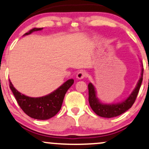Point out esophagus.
I'll use <instances>...</instances> for the list:
<instances>
[{"instance_id":"obj_1","label":"esophagus","mask_w":149,"mask_h":149,"mask_svg":"<svg viewBox=\"0 0 149 149\" xmlns=\"http://www.w3.org/2000/svg\"><path fill=\"white\" fill-rule=\"evenodd\" d=\"M87 76V73L85 72V71H80L77 73L76 75V78H78V79H83L84 78H85V77Z\"/></svg>"}]
</instances>
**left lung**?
<instances>
[{
  "label": "left lung",
  "instance_id": "8db88e82",
  "mask_svg": "<svg viewBox=\"0 0 149 149\" xmlns=\"http://www.w3.org/2000/svg\"><path fill=\"white\" fill-rule=\"evenodd\" d=\"M141 67L142 68H141V77L135 89L132 91L130 96L125 101L120 102V103L111 104L101 103L96 96V92L94 86L91 82H89L88 85L89 103L90 107H92L95 113L101 117L112 118L124 113L126 111L130 109L133 105V103H135L138 92L140 89L141 82H142L143 72H144L143 64H141Z\"/></svg>",
  "mask_w": 149,
  "mask_h": 149
}]
</instances>
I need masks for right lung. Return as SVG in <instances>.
<instances>
[{
  "label": "right lung",
  "mask_w": 149,
  "mask_h": 149,
  "mask_svg": "<svg viewBox=\"0 0 149 149\" xmlns=\"http://www.w3.org/2000/svg\"><path fill=\"white\" fill-rule=\"evenodd\" d=\"M42 29V28H35L23 36L28 35L33 32L39 31ZM9 82L10 89L23 112L33 119L46 120L54 116L60 110L65 94L73 85L74 80L73 79L68 80L54 92L46 96L37 98L25 96L14 88L10 80Z\"/></svg>",
  "instance_id": "1"
}]
</instances>
